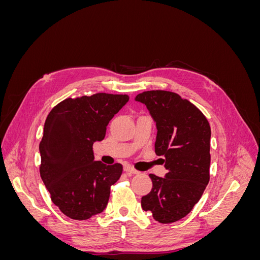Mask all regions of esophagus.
Listing matches in <instances>:
<instances>
[{"instance_id": "34e87169", "label": "esophagus", "mask_w": 260, "mask_h": 260, "mask_svg": "<svg viewBox=\"0 0 260 260\" xmlns=\"http://www.w3.org/2000/svg\"><path fill=\"white\" fill-rule=\"evenodd\" d=\"M123 170L125 171V172H128L129 175H138L140 171H138V170H136L135 168H133L132 166H130V165H125L124 166V168H123Z\"/></svg>"}]
</instances>
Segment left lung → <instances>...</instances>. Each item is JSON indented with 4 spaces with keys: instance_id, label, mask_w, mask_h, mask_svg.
<instances>
[{
    "instance_id": "1",
    "label": "left lung",
    "mask_w": 260,
    "mask_h": 260,
    "mask_svg": "<svg viewBox=\"0 0 260 260\" xmlns=\"http://www.w3.org/2000/svg\"><path fill=\"white\" fill-rule=\"evenodd\" d=\"M156 122L155 153L168 170L164 178L149 175L152 191L143 196V210L160 223H171L190 212L209 182L210 125L191 102L169 91H146L136 96Z\"/></svg>"
}]
</instances>
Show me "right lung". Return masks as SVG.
I'll return each instance as SVG.
<instances>
[{
    "mask_svg": "<svg viewBox=\"0 0 260 260\" xmlns=\"http://www.w3.org/2000/svg\"><path fill=\"white\" fill-rule=\"evenodd\" d=\"M128 101L125 94L108 93L69 98L46 117L39 145L40 176L67 217L86 220L106 208L122 166L95 161L92 146L105 138L107 124Z\"/></svg>",
    "mask_w": 260,
    "mask_h": 260,
    "instance_id": "1",
    "label": "right lung"
}]
</instances>
